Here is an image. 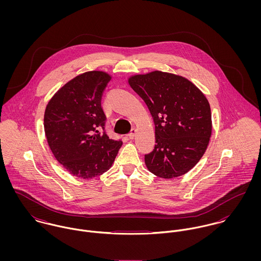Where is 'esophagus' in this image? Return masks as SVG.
<instances>
[{
    "instance_id": "34e87169",
    "label": "esophagus",
    "mask_w": 261,
    "mask_h": 261,
    "mask_svg": "<svg viewBox=\"0 0 261 261\" xmlns=\"http://www.w3.org/2000/svg\"><path fill=\"white\" fill-rule=\"evenodd\" d=\"M136 133H137V129H136V128H132L130 133L128 134V138H129V139H134L135 136H136Z\"/></svg>"
}]
</instances>
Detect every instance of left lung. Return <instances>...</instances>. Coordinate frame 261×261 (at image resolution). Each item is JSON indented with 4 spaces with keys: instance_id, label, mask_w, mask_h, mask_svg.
<instances>
[{
    "instance_id": "left-lung-1",
    "label": "left lung",
    "mask_w": 261,
    "mask_h": 261,
    "mask_svg": "<svg viewBox=\"0 0 261 261\" xmlns=\"http://www.w3.org/2000/svg\"><path fill=\"white\" fill-rule=\"evenodd\" d=\"M128 83L148 106L154 122L155 145L145 154L149 172L164 179L186 174L210 141L212 119L207 98L185 77L168 72L134 75Z\"/></svg>"
}]
</instances>
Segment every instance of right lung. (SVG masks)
Listing matches in <instances>:
<instances>
[{"mask_svg":"<svg viewBox=\"0 0 261 261\" xmlns=\"http://www.w3.org/2000/svg\"><path fill=\"white\" fill-rule=\"evenodd\" d=\"M111 75L88 71L62 86L48 102L44 129L55 159L75 177L91 179L111 167L122 142L105 130L101 108L103 90Z\"/></svg>","mask_w":261,"mask_h":261,"instance_id":"add662e5","label":"right lung"}]
</instances>
